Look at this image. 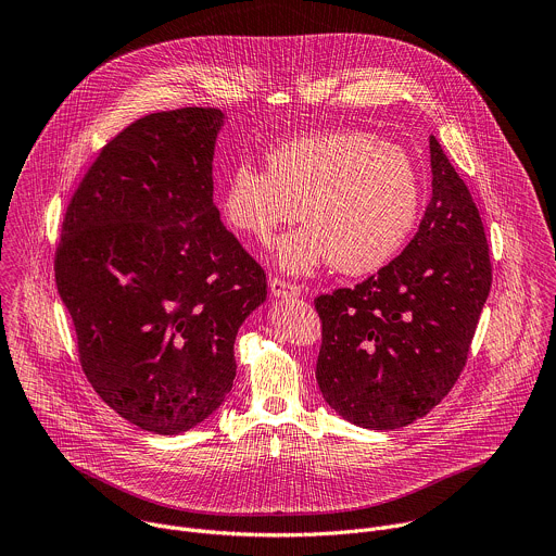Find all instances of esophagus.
<instances>
[{"instance_id":"obj_1","label":"esophagus","mask_w":556,"mask_h":556,"mask_svg":"<svg viewBox=\"0 0 556 556\" xmlns=\"http://www.w3.org/2000/svg\"><path fill=\"white\" fill-rule=\"evenodd\" d=\"M270 292L275 296H299L301 294V286L290 283V281L279 279V277H273L270 279Z\"/></svg>"}]
</instances>
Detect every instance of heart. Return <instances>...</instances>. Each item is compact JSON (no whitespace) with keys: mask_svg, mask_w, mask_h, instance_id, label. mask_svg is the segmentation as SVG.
<instances>
[{"mask_svg":"<svg viewBox=\"0 0 556 556\" xmlns=\"http://www.w3.org/2000/svg\"><path fill=\"white\" fill-rule=\"evenodd\" d=\"M420 204L412 155L358 129L279 142L266 153V169L235 165L219 202L224 219L260 242L299 215L307 219L273 249L275 264L292 275L328 262L343 275L382 268L409 240Z\"/></svg>","mask_w":556,"mask_h":556,"instance_id":"b5f03b06","label":"heart"}]
</instances>
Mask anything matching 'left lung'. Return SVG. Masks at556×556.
Instances as JSON below:
<instances>
[{
  "label": "left lung",
  "instance_id": "1",
  "mask_svg": "<svg viewBox=\"0 0 556 556\" xmlns=\"http://www.w3.org/2000/svg\"><path fill=\"white\" fill-rule=\"evenodd\" d=\"M433 191L407 249L354 288L316 296V382L348 422L387 431L427 416L459 378L491 292L486 232L464 180L429 138Z\"/></svg>",
  "mask_w": 556,
  "mask_h": 556
}]
</instances>
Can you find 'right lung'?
<instances>
[{"label": "right lung", "mask_w": 556, "mask_h": 556, "mask_svg": "<svg viewBox=\"0 0 556 556\" xmlns=\"http://www.w3.org/2000/svg\"><path fill=\"white\" fill-rule=\"evenodd\" d=\"M215 108L155 112L112 138L74 191L54 277L78 361L131 425L178 435L232 389L235 337L266 301L262 266L219 222Z\"/></svg>", "instance_id": "right-lung-1"}]
</instances>
